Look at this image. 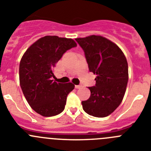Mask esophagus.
<instances>
[{
    "label": "esophagus",
    "mask_w": 151,
    "mask_h": 151,
    "mask_svg": "<svg viewBox=\"0 0 151 151\" xmlns=\"http://www.w3.org/2000/svg\"><path fill=\"white\" fill-rule=\"evenodd\" d=\"M81 87V85H75V88L76 89H80Z\"/></svg>",
    "instance_id": "obj_1"
}]
</instances>
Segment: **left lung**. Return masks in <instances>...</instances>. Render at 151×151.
Masks as SVG:
<instances>
[{
	"mask_svg": "<svg viewBox=\"0 0 151 151\" xmlns=\"http://www.w3.org/2000/svg\"><path fill=\"white\" fill-rule=\"evenodd\" d=\"M76 41L83 50L90 72L96 74V85L89 87L90 97L82 101L86 113L104 117L117 108L129 80L128 63L116 44L104 37L91 35Z\"/></svg>",
	"mask_w": 151,
	"mask_h": 151,
	"instance_id": "8db88e82",
	"label": "left lung"
}]
</instances>
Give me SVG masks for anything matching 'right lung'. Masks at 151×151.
I'll use <instances>...</instances> for the list:
<instances>
[{
    "mask_svg": "<svg viewBox=\"0 0 151 151\" xmlns=\"http://www.w3.org/2000/svg\"><path fill=\"white\" fill-rule=\"evenodd\" d=\"M75 47L72 39L45 36L35 42L22 57L20 86L29 105L39 114L55 116L65 109L68 95L74 85L53 81L52 70L63 54Z\"/></svg>",
    "mask_w": 151,
    "mask_h": 151,
    "instance_id": "add662e5",
    "label": "right lung"
}]
</instances>
